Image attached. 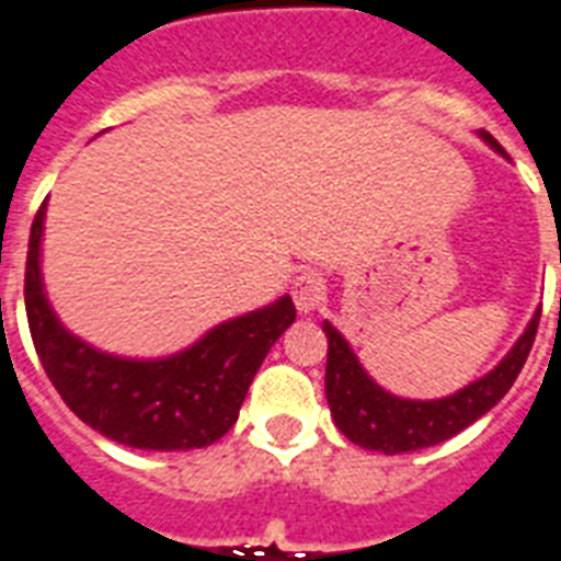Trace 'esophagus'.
Segmentation results:
<instances>
[{"label":"esophagus","mask_w":561,"mask_h":561,"mask_svg":"<svg viewBox=\"0 0 561 561\" xmlns=\"http://www.w3.org/2000/svg\"><path fill=\"white\" fill-rule=\"evenodd\" d=\"M325 285L320 273H302L294 282V306H297L299 314H314L317 306L323 302Z\"/></svg>","instance_id":"34e87169"}]
</instances>
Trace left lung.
<instances>
[{
	"mask_svg": "<svg viewBox=\"0 0 561 561\" xmlns=\"http://www.w3.org/2000/svg\"><path fill=\"white\" fill-rule=\"evenodd\" d=\"M478 136L492 151L506 157L504 148L495 142V136H489L486 130H478ZM539 317L541 308L533 314L522 337L513 343V350L497 360L495 369H489L486 375H480L443 399H404V396L383 390L364 369L352 343L329 320H323V332L329 337L325 399H329L334 425L341 427V434L350 443L378 454H408L451 439L462 427H469L483 413H489L510 392L524 360L530 355Z\"/></svg>",
	"mask_w": 561,
	"mask_h": 561,
	"instance_id": "left-lung-1",
	"label": "left lung"
}]
</instances>
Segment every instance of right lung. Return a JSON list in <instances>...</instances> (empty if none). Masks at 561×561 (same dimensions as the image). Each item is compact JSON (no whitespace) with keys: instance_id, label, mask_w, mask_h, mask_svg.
I'll list each match as a JSON object with an SVG mask.
<instances>
[{"instance_id":"right-lung-1","label":"right lung","mask_w":561,"mask_h":561,"mask_svg":"<svg viewBox=\"0 0 561 561\" xmlns=\"http://www.w3.org/2000/svg\"><path fill=\"white\" fill-rule=\"evenodd\" d=\"M46 206L31 224L25 314L34 350L75 416L101 436L142 451L206 448L236 425L267 352L297 320L290 297L211 325L192 346L160 358L113 355L69 332L43 282Z\"/></svg>"}]
</instances>
